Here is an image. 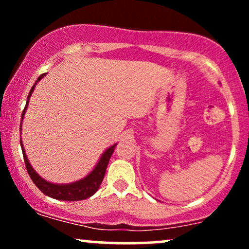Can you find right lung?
I'll list each match as a JSON object with an SVG mask.
<instances>
[{"label": "right lung", "mask_w": 249, "mask_h": 249, "mask_svg": "<svg viewBox=\"0 0 249 249\" xmlns=\"http://www.w3.org/2000/svg\"><path fill=\"white\" fill-rule=\"evenodd\" d=\"M45 75H47V73H42V75L37 78V81L35 82V84L33 85V88H31L29 95H28V98H27V104H25L23 113H22L21 126H19V130H22V122H23L25 110H27L28 105H29V99L31 95H33L34 89H35L37 83L41 81ZM116 145L117 142L116 144H113L112 146L107 148V150L103 152L101 158H99V160L97 161L96 166L93 167V170L91 171L87 177H84L83 179L77 180V181L69 182V184H53V182L47 181L45 179H43L42 177L39 176L35 170H34L33 166L30 165L29 159H28L27 153H25L23 144H22V139H21V147H22V152H23L25 167H27L28 173H29L30 178L34 181V184H35L36 186L41 190V192L44 193L45 196H50V198L53 199L64 200V201H78V200L88 199L98 191L103 179H104L105 171H107L108 160H110L111 156H112L113 151H115Z\"/></svg>", "instance_id": "add662e5"}]
</instances>
